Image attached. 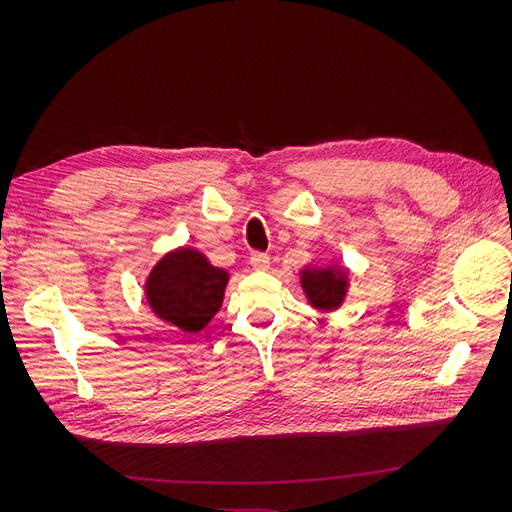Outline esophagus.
<instances>
[{"label":"esophagus","mask_w":512,"mask_h":512,"mask_svg":"<svg viewBox=\"0 0 512 512\" xmlns=\"http://www.w3.org/2000/svg\"><path fill=\"white\" fill-rule=\"evenodd\" d=\"M250 265H252L256 271H267V269H269V265H271V260H269V256H267V254L254 252V254L250 256Z\"/></svg>","instance_id":"1"}]
</instances>
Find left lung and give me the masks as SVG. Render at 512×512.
<instances>
[{"instance_id": "8db88e82", "label": "left lung", "mask_w": 512, "mask_h": 512, "mask_svg": "<svg viewBox=\"0 0 512 512\" xmlns=\"http://www.w3.org/2000/svg\"><path fill=\"white\" fill-rule=\"evenodd\" d=\"M301 286L309 305L320 312H333L346 299L348 273L342 267H305Z\"/></svg>"}]
</instances>
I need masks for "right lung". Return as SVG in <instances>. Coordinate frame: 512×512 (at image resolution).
Instances as JSON below:
<instances>
[{
  "label": "right lung",
  "mask_w": 512,
  "mask_h": 512,
  "mask_svg": "<svg viewBox=\"0 0 512 512\" xmlns=\"http://www.w3.org/2000/svg\"><path fill=\"white\" fill-rule=\"evenodd\" d=\"M228 273L192 247L168 252L151 269L145 297L151 312L183 333L203 331L224 301Z\"/></svg>",
  "instance_id": "obj_1"
}]
</instances>
